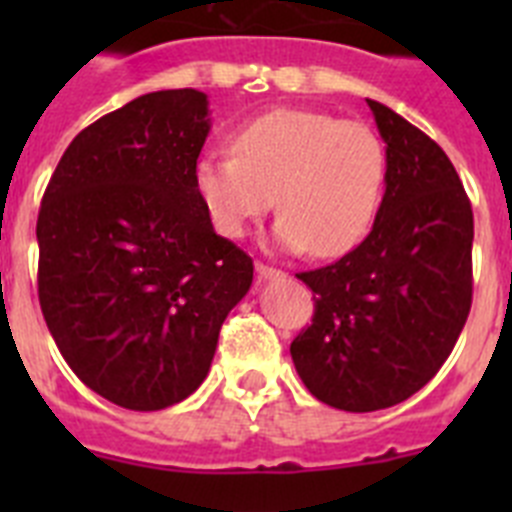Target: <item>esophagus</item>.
<instances>
[{
    "mask_svg": "<svg viewBox=\"0 0 512 512\" xmlns=\"http://www.w3.org/2000/svg\"><path fill=\"white\" fill-rule=\"evenodd\" d=\"M256 271H259V279H279L284 277L282 269H274L269 264H256Z\"/></svg>",
    "mask_w": 512,
    "mask_h": 512,
    "instance_id": "esophagus-1",
    "label": "esophagus"
}]
</instances>
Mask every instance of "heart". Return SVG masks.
<instances>
[{"mask_svg": "<svg viewBox=\"0 0 512 512\" xmlns=\"http://www.w3.org/2000/svg\"><path fill=\"white\" fill-rule=\"evenodd\" d=\"M230 148L194 166L197 197L223 238H243L274 197L282 251L336 259L369 235L387 187V148L369 125L279 107L243 122Z\"/></svg>", "mask_w": 512, "mask_h": 512, "instance_id": "heart-1", "label": "heart"}]
</instances>
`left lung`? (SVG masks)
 Returning a JSON list of instances; mask_svg holds the SVG:
<instances>
[{"label":"left lung","mask_w":512,"mask_h":512,"mask_svg":"<svg viewBox=\"0 0 512 512\" xmlns=\"http://www.w3.org/2000/svg\"><path fill=\"white\" fill-rule=\"evenodd\" d=\"M387 146L372 233L336 264L302 271L315 315L289 354L330 408L372 413L425 387L472 307L474 217L449 156L405 117L366 99Z\"/></svg>","instance_id":"8db88e82"}]
</instances>
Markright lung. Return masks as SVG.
<instances>
[{
  "label": "right lung",
  "instance_id": "add662e5",
  "mask_svg": "<svg viewBox=\"0 0 512 512\" xmlns=\"http://www.w3.org/2000/svg\"><path fill=\"white\" fill-rule=\"evenodd\" d=\"M207 133L205 92L143 94L81 130L43 194L40 310L76 377L120 408L187 400L251 289V256L194 189Z\"/></svg>",
  "mask_w": 512,
  "mask_h": 512
}]
</instances>
